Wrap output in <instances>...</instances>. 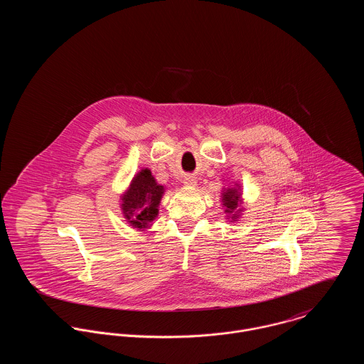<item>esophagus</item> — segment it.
Segmentation results:
<instances>
[{"label": "esophagus", "mask_w": 364, "mask_h": 364, "mask_svg": "<svg viewBox=\"0 0 364 364\" xmlns=\"http://www.w3.org/2000/svg\"><path fill=\"white\" fill-rule=\"evenodd\" d=\"M183 183H185L186 186H191V188H193V186H196L198 181H196V178H193V176L188 175V176H185V178H183Z\"/></svg>", "instance_id": "34e87169"}]
</instances>
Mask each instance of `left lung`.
I'll return each instance as SVG.
<instances>
[{
	"label": "left lung",
	"instance_id": "8db88e82",
	"mask_svg": "<svg viewBox=\"0 0 364 364\" xmlns=\"http://www.w3.org/2000/svg\"><path fill=\"white\" fill-rule=\"evenodd\" d=\"M221 202H223L224 213L227 214L225 217L230 220V223L238 221V218L244 211V208H241L244 200H242V192H241L240 183H234V186L231 185L230 188H223Z\"/></svg>",
	"mask_w": 364,
	"mask_h": 364
}]
</instances>
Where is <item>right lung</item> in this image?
<instances>
[{
  "mask_svg": "<svg viewBox=\"0 0 364 364\" xmlns=\"http://www.w3.org/2000/svg\"><path fill=\"white\" fill-rule=\"evenodd\" d=\"M164 193L165 188L156 182L151 171L143 168L134 175L127 191L120 198V208L126 221L140 231L151 227Z\"/></svg>",
  "mask_w": 364,
  "mask_h": 364,
  "instance_id": "obj_1",
  "label": "right lung"
}]
</instances>
